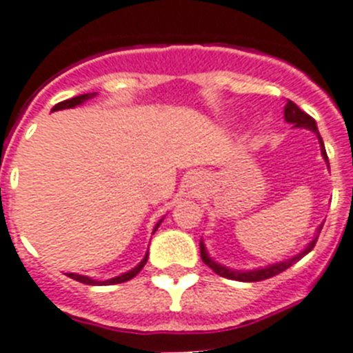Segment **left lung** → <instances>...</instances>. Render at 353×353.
Wrapping results in <instances>:
<instances>
[{
	"instance_id": "left-lung-1",
	"label": "left lung",
	"mask_w": 353,
	"mask_h": 353,
	"mask_svg": "<svg viewBox=\"0 0 353 353\" xmlns=\"http://www.w3.org/2000/svg\"><path fill=\"white\" fill-rule=\"evenodd\" d=\"M283 112H285V120L289 121V123H294V127H305V129H310V131H314L316 134H318L319 143H321V154L328 161L327 152H325L323 140H321V136H319L318 127H316V121H314V118L309 117V114H307L305 111H301V109L298 108L294 102H292V100H287L285 111ZM321 228H319V232H321ZM316 241H318V239H314V241L307 245V250L301 251V253L298 254V256H294V259L287 260V262L274 263V265H269V268H265V269H256V271H232V269L222 268V265H219V263L213 262L208 254H206V250H204L203 242H201V259H203V262L206 263V265H208V268L215 272V274H219V276H222V278H228V280H239V282H262V280H268V278H271V276H276V274H280V272H283L285 269L291 268L292 263H296L298 260L301 259V256H305V254L309 253V251L314 250Z\"/></svg>"
}]
</instances>
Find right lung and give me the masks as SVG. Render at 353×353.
<instances>
[{
  "instance_id": "add662e5",
  "label": "right lung",
  "mask_w": 353,
  "mask_h": 353,
  "mask_svg": "<svg viewBox=\"0 0 353 353\" xmlns=\"http://www.w3.org/2000/svg\"><path fill=\"white\" fill-rule=\"evenodd\" d=\"M94 94H97V93L79 94V97H73V99H70V100H64V102H59L57 105H53V111H59V109H68V108H75V105H81V103H82V102H85V100L93 99ZM159 222H161V221H159ZM159 222H158V224H156V228H154V232H156V230H158ZM147 259H149V253L145 254V259L141 260L140 265H136L134 269H131V271L125 272V274H120V276L111 278V280H108V282H102V283H109V285H114V283L129 282V280H132V278H134L136 274H138V272L141 271V269H143V265H145V263H147ZM68 276L73 278V280H77V282L88 283V285H97V283H100V282H97V280H91V278H88V276H81V274H73V272H70V274H68Z\"/></svg>"
}]
</instances>
